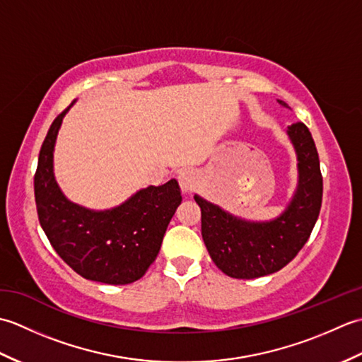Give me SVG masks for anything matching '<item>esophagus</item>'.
<instances>
[{"label":"esophagus","mask_w":362,"mask_h":362,"mask_svg":"<svg viewBox=\"0 0 362 362\" xmlns=\"http://www.w3.org/2000/svg\"><path fill=\"white\" fill-rule=\"evenodd\" d=\"M179 185L185 194L193 193V191L199 185V179L194 171H189V169H183L179 174Z\"/></svg>","instance_id":"34e87169"}]
</instances>
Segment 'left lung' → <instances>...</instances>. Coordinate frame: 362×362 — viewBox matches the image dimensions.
I'll return each mask as SVG.
<instances>
[{
    "label": "left lung",
    "instance_id": "8db88e82",
    "mask_svg": "<svg viewBox=\"0 0 362 362\" xmlns=\"http://www.w3.org/2000/svg\"><path fill=\"white\" fill-rule=\"evenodd\" d=\"M279 103L288 107L284 101ZM297 153V189L280 216L247 221L194 196L201 206L202 238L213 263L232 279H258L280 271L296 258L313 232L322 205L319 153L303 122L286 130Z\"/></svg>",
    "mask_w": 362,
    "mask_h": 362
}]
</instances>
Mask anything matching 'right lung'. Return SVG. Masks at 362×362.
Returning a JSON list of instances; mask_svg holds the SVG:
<instances>
[{
  "instance_id": "add662e5",
  "label": "right lung",
  "mask_w": 362,
  "mask_h": 362,
  "mask_svg": "<svg viewBox=\"0 0 362 362\" xmlns=\"http://www.w3.org/2000/svg\"><path fill=\"white\" fill-rule=\"evenodd\" d=\"M68 109L52 121L38 153L34 175L38 221L59 257L83 279L107 284L134 283L158 255L169 221L182 202L180 187L175 179L160 187L151 185L103 211L68 201L52 165L56 138Z\"/></svg>"
}]
</instances>
